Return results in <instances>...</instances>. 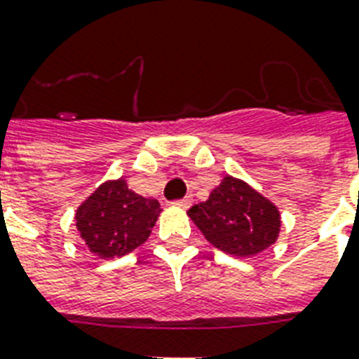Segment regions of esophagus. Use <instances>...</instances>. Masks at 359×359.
Listing matches in <instances>:
<instances>
[{"label": "esophagus", "instance_id": "obj_1", "mask_svg": "<svg viewBox=\"0 0 359 359\" xmlns=\"http://www.w3.org/2000/svg\"><path fill=\"white\" fill-rule=\"evenodd\" d=\"M191 203H194L191 196H186L184 199H179V201H175L173 205H175V207H180V208H188V207H191Z\"/></svg>", "mask_w": 359, "mask_h": 359}]
</instances>
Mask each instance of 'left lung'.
Masks as SVG:
<instances>
[{
  "label": "left lung",
  "mask_w": 359,
  "mask_h": 359,
  "mask_svg": "<svg viewBox=\"0 0 359 359\" xmlns=\"http://www.w3.org/2000/svg\"><path fill=\"white\" fill-rule=\"evenodd\" d=\"M203 236L218 250L235 257H253L278 240L281 214L270 199L248 182L224 177L207 201L188 210Z\"/></svg>",
  "instance_id": "obj_1"
}]
</instances>
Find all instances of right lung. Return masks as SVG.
<instances>
[{
	"instance_id": "right-lung-1",
	"label": "right lung",
	"mask_w": 359,
	"mask_h": 359,
	"mask_svg": "<svg viewBox=\"0 0 359 359\" xmlns=\"http://www.w3.org/2000/svg\"><path fill=\"white\" fill-rule=\"evenodd\" d=\"M162 212L152 197L137 196L124 179L106 180L76 210V229L100 259L123 257L140 248Z\"/></svg>"
}]
</instances>
